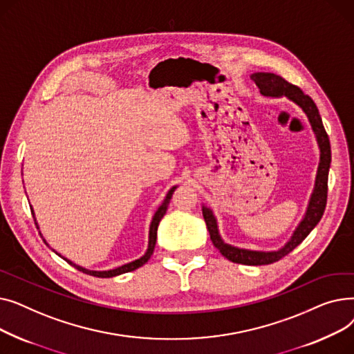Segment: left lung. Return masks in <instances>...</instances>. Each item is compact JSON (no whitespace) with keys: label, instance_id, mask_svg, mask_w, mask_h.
Masks as SVG:
<instances>
[{"label":"left lung","instance_id":"1","mask_svg":"<svg viewBox=\"0 0 354 354\" xmlns=\"http://www.w3.org/2000/svg\"><path fill=\"white\" fill-rule=\"evenodd\" d=\"M251 80L259 87L264 96H272V97H280L287 96L290 100L295 102L299 104L304 113L307 115L311 127L317 136V142L320 146V165L317 171V179H315V188L313 192V196L310 199V205L307 209V214L299 228L295 230L291 239L283 247L280 251L275 252H259V251H250V250H241L235 248L232 245L225 244L224 241L221 239L218 234L216 221L212 215V211L203 207L202 215L203 219L207 222V228L209 231V236L214 247L224 255L227 259L236 264H244V266H267L272 264L275 261H280L287 254H290L297 245H300L306 236L313 231V228L319 224L322 219L326 203H327V182H328V167L331 162V151H330V140L326 129L323 126L319 109L313 102V99L308 95H304L300 87H297L291 83H288L281 76H277L274 73H254L251 76Z\"/></svg>","mask_w":354,"mask_h":354}]
</instances>
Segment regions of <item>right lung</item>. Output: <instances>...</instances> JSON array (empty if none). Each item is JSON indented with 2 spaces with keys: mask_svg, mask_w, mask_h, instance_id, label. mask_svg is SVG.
<instances>
[{
  "mask_svg": "<svg viewBox=\"0 0 354 354\" xmlns=\"http://www.w3.org/2000/svg\"><path fill=\"white\" fill-rule=\"evenodd\" d=\"M174 191H175V187H174L169 192H167V195H166L163 203L159 207V209L156 211V214H155V216H153V219H152V224H151V231H149V247H147V251H146V254H145L143 257H140L139 259H135V261H132V263L124 264V266H122V267H119V268L110 270V271H88V270L82 268V267H79V266H74L71 261H68V259H66V261H67L68 264H71L74 268H77L79 271H82V272H86V274L93 275V277H99V278L115 277V275H119V274H123V272H129V271H133V270L142 267L145 263H147V259L151 258L152 254H153V250H155V245H156V235H158L159 222H160V219L163 218V215L166 214V209H167V205H169V201H171V198H172ZM31 214H32V216H34L32 209H31Z\"/></svg>",
  "mask_w": 354,
  "mask_h": 354,
  "instance_id": "add662e5",
  "label": "right lung"
}]
</instances>
